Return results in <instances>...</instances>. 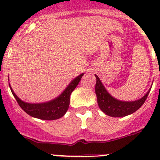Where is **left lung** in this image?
Listing matches in <instances>:
<instances>
[{"instance_id":"obj_1","label":"left lung","mask_w":160,"mask_h":160,"mask_svg":"<svg viewBox=\"0 0 160 160\" xmlns=\"http://www.w3.org/2000/svg\"><path fill=\"white\" fill-rule=\"evenodd\" d=\"M97 78V83L95 87V92L97 94V102L99 107L107 115L112 117H122L129 114L133 113L139 110L147 100L150 90L139 100L136 101H121L112 97L100 81V78L95 75Z\"/></svg>"}]
</instances>
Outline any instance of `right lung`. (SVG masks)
<instances>
[{"label":"right lung","instance_id":"add662e5","mask_svg":"<svg viewBox=\"0 0 160 160\" xmlns=\"http://www.w3.org/2000/svg\"><path fill=\"white\" fill-rule=\"evenodd\" d=\"M83 76V73H82L73 79L71 83L67 86L64 91L57 98L49 102H42V103H28V102L22 101L13 93L10 83L9 86L17 102L22 108V110L26 112L28 115L35 118L40 119V120H53L61 118L67 112L69 108V105H70V94L80 83Z\"/></svg>","mask_w":160,"mask_h":160}]
</instances>
